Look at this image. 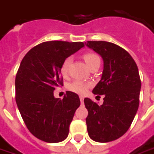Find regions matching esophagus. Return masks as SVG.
Segmentation results:
<instances>
[{
	"label": "esophagus",
	"instance_id": "34e87169",
	"mask_svg": "<svg viewBox=\"0 0 154 154\" xmlns=\"http://www.w3.org/2000/svg\"><path fill=\"white\" fill-rule=\"evenodd\" d=\"M83 100H84L83 96H80V101H81V103H83Z\"/></svg>",
	"mask_w": 154,
	"mask_h": 154
}]
</instances>
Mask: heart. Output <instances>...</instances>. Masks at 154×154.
<instances>
[{"label":"heart","instance_id":"b5f03b06","mask_svg":"<svg viewBox=\"0 0 154 154\" xmlns=\"http://www.w3.org/2000/svg\"><path fill=\"white\" fill-rule=\"evenodd\" d=\"M83 58L85 60L87 65L91 68L95 64H100V58L98 55L93 52H88L83 55ZM72 57L68 56L62 61L60 65V73L63 77L67 76L69 72V68L72 63ZM91 87L90 82L82 81V80H74L72 82H70L67 85V89L71 92L76 93L78 94H84L88 89Z\"/></svg>","mask_w":154,"mask_h":154}]
</instances>
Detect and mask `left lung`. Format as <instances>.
<instances>
[{
    "label": "left lung",
    "instance_id": "left-lung-1",
    "mask_svg": "<svg viewBox=\"0 0 154 154\" xmlns=\"http://www.w3.org/2000/svg\"><path fill=\"white\" fill-rule=\"evenodd\" d=\"M87 45L103 58L102 77L93 93L104 94L102 105L84 99L87 129L94 141L108 143L120 138L131 125L138 109L141 79L135 60L121 46L106 41H88Z\"/></svg>",
    "mask_w": 154,
    "mask_h": 154
}]
</instances>
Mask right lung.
Segmentation results:
<instances>
[{"label": "right lung", "mask_w": 154, "mask_h": 154, "mask_svg": "<svg viewBox=\"0 0 154 154\" xmlns=\"http://www.w3.org/2000/svg\"><path fill=\"white\" fill-rule=\"evenodd\" d=\"M83 46L82 42H44L21 61L15 79L16 103L27 128L41 141L59 143L68 136L80 99L71 91L62 99H55L54 90L63 86L62 61Z\"/></svg>", "instance_id": "1"}]
</instances>
